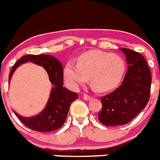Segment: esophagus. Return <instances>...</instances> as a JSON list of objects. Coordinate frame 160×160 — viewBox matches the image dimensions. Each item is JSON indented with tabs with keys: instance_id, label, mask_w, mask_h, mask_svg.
<instances>
[{
	"instance_id": "obj_1",
	"label": "esophagus",
	"mask_w": 160,
	"mask_h": 160,
	"mask_svg": "<svg viewBox=\"0 0 160 160\" xmlns=\"http://www.w3.org/2000/svg\"><path fill=\"white\" fill-rule=\"evenodd\" d=\"M83 98H84L85 100H90V99H91V96L85 94H83Z\"/></svg>"
}]
</instances>
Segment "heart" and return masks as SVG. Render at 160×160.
Here are the masks:
<instances>
[{"instance_id": "obj_1", "label": "heart", "mask_w": 160, "mask_h": 160, "mask_svg": "<svg viewBox=\"0 0 160 160\" xmlns=\"http://www.w3.org/2000/svg\"><path fill=\"white\" fill-rule=\"evenodd\" d=\"M122 58L100 50L83 53L78 64L69 62L64 69V77L73 87L78 88L91 79V84L99 92L113 90L122 80L125 73Z\"/></svg>"}]
</instances>
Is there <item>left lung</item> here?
Instances as JSON below:
<instances>
[{
  "mask_svg": "<svg viewBox=\"0 0 160 160\" xmlns=\"http://www.w3.org/2000/svg\"><path fill=\"white\" fill-rule=\"evenodd\" d=\"M120 50L125 54L128 69L122 84L101 98L102 108L98 119L105 126L127 124L149 101L152 75L147 61L138 52L126 48Z\"/></svg>",
  "mask_w": 160,
  "mask_h": 160,
  "instance_id": "left-lung-1",
  "label": "left lung"
}]
</instances>
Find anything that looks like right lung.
<instances>
[{"label":"right lung","mask_w":160,"mask_h":160,"mask_svg":"<svg viewBox=\"0 0 160 160\" xmlns=\"http://www.w3.org/2000/svg\"><path fill=\"white\" fill-rule=\"evenodd\" d=\"M27 62L42 66L49 75V81L53 85L46 107L38 115L25 118L16 113L19 120L29 129L40 132H48L58 130L64 124L70 106L78 97L63 87V67L62 63L51 55L28 54L23 56L12 66L9 73L8 82L17 68Z\"/></svg>","instance_id":"1"}]
</instances>
